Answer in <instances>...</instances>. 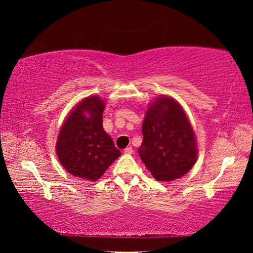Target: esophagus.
I'll return each instance as SVG.
<instances>
[{
	"label": "esophagus",
	"mask_w": 253,
	"mask_h": 253,
	"mask_svg": "<svg viewBox=\"0 0 253 253\" xmlns=\"http://www.w3.org/2000/svg\"><path fill=\"white\" fill-rule=\"evenodd\" d=\"M124 153H125V154H132V147L131 146L126 147L125 149H124Z\"/></svg>",
	"instance_id": "esophagus-1"
}]
</instances>
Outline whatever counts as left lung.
Wrapping results in <instances>:
<instances>
[{"label": "left lung", "mask_w": 253, "mask_h": 253, "mask_svg": "<svg viewBox=\"0 0 253 253\" xmlns=\"http://www.w3.org/2000/svg\"><path fill=\"white\" fill-rule=\"evenodd\" d=\"M138 154L154 178L169 182L193 168L198 146L190 121L181 105L162 96L149 105L142 126Z\"/></svg>", "instance_id": "left-lung-1"}]
</instances>
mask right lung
Segmentation results:
<instances>
[{"mask_svg":"<svg viewBox=\"0 0 253 253\" xmlns=\"http://www.w3.org/2000/svg\"><path fill=\"white\" fill-rule=\"evenodd\" d=\"M105 102L98 96L84 98L60 128L55 151L67 172L95 182L121 156L102 128Z\"/></svg>","mask_w":253,"mask_h":253,"instance_id":"add662e5","label":"right lung"}]
</instances>
